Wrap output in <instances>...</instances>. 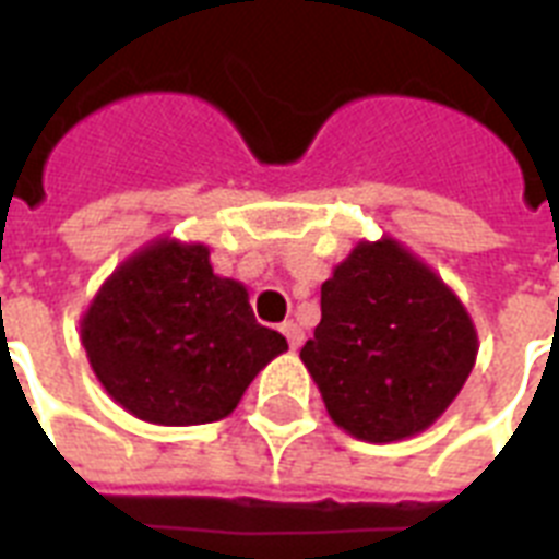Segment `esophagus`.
I'll list each match as a JSON object with an SVG mask.
<instances>
[{
  "mask_svg": "<svg viewBox=\"0 0 559 559\" xmlns=\"http://www.w3.org/2000/svg\"><path fill=\"white\" fill-rule=\"evenodd\" d=\"M281 331H284V336H287L289 348H293V350L301 348V342H305V331H301V324L284 322V324H281Z\"/></svg>",
  "mask_w": 559,
  "mask_h": 559,
  "instance_id": "obj_1",
  "label": "esophagus"
}]
</instances>
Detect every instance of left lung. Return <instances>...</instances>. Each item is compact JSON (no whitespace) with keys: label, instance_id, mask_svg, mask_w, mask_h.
I'll return each mask as SVG.
<instances>
[{"label":"left lung","instance_id":"8db88e82","mask_svg":"<svg viewBox=\"0 0 559 559\" xmlns=\"http://www.w3.org/2000/svg\"><path fill=\"white\" fill-rule=\"evenodd\" d=\"M301 359L345 432L389 443L426 429L455 400L476 362V331L403 246L359 243L322 284V322Z\"/></svg>","mask_w":559,"mask_h":559}]
</instances>
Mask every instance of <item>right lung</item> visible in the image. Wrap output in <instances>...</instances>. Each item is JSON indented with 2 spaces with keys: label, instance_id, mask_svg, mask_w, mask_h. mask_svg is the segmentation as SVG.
<instances>
[{
  "label": "right lung",
  "instance_id": "obj_1",
  "mask_svg": "<svg viewBox=\"0 0 559 559\" xmlns=\"http://www.w3.org/2000/svg\"><path fill=\"white\" fill-rule=\"evenodd\" d=\"M104 389L127 412L165 426L214 424L287 350L258 324L243 284L217 278L205 246H147L100 287L81 324Z\"/></svg>",
  "mask_w": 559,
  "mask_h": 559
}]
</instances>
